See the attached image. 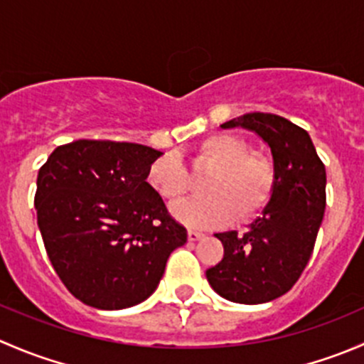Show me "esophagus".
Returning <instances> with one entry per match:
<instances>
[{
	"label": "esophagus",
	"mask_w": 364,
	"mask_h": 364,
	"mask_svg": "<svg viewBox=\"0 0 364 364\" xmlns=\"http://www.w3.org/2000/svg\"><path fill=\"white\" fill-rule=\"evenodd\" d=\"M203 237H204L203 232H199V230L188 229V241H199V240H203Z\"/></svg>",
	"instance_id": "1"
}]
</instances>
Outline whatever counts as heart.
<instances>
[{
    "label": "heart",
    "instance_id": "heart-1",
    "mask_svg": "<svg viewBox=\"0 0 364 364\" xmlns=\"http://www.w3.org/2000/svg\"><path fill=\"white\" fill-rule=\"evenodd\" d=\"M199 171H211L200 199L174 208V216L190 227H220L234 218L250 222L267 208L277 188V167L271 156L252 151L245 137L211 134L199 142L193 156ZM146 181L168 204L192 190V176L179 153L165 151L149 164Z\"/></svg>",
    "mask_w": 364,
    "mask_h": 364
}]
</instances>
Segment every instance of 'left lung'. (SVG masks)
<instances>
[{"mask_svg": "<svg viewBox=\"0 0 364 364\" xmlns=\"http://www.w3.org/2000/svg\"><path fill=\"white\" fill-rule=\"evenodd\" d=\"M222 127L248 128L269 144L277 188L247 232L215 234L223 259L205 278L234 303H267L291 291L310 260L324 218L326 167L308 132L277 114L248 112Z\"/></svg>", "mask_w": 364, "mask_h": 364, "instance_id": "obj_1", "label": "left lung"}]
</instances>
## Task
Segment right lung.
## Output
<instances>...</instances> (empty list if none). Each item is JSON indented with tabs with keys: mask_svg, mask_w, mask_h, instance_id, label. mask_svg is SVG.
<instances>
[{
	"mask_svg": "<svg viewBox=\"0 0 364 364\" xmlns=\"http://www.w3.org/2000/svg\"><path fill=\"white\" fill-rule=\"evenodd\" d=\"M156 149L79 139L58 146L36 178V222L50 264L77 299L121 310L159 287L186 229L146 181Z\"/></svg>",
	"mask_w": 364,
	"mask_h": 364,
	"instance_id": "obj_1",
	"label": "right lung"
}]
</instances>
